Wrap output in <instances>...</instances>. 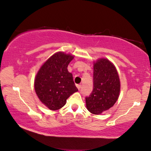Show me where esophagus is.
<instances>
[{
    "mask_svg": "<svg viewBox=\"0 0 151 151\" xmlns=\"http://www.w3.org/2000/svg\"><path fill=\"white\" fill-rule=\"evenodd\" d=\"M76 86H77V88H78V89L79 90H80L81 87V84H77V85H76Z\"/></svg>",
    "mask_w": 151,
    "mask_h": 151,
    "instance_id": "1",
    "label": "esophagus"
}]
</instances>
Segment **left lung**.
<instances>
[{
	"label": "left lung",
	"mask_w": 151,
	"mask_h": 151,
	"mask_svg": "<svg viewBox=\"0 0 151 151\" xmlns=\"http://www.w3.org/2000/svg\"><path fill=\"white\" fill-rule=\"evenodd\" d=\"M93 71V89L86 97V105L91 113L99 114L112 107L118 99L120 78L115 67L106 59L97 61Z\"/></svg>",
	"instance_id": "8db88e82"
}]
</instances>
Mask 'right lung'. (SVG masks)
Returning <instances> with one entry per match:
<instances>
[{"label":"right lung","instance_id":"obj_1","mask_svg":"<svg viewBox=\"0 0 151 151\" xmlns=\"http://www.w3.org/2000/svg\"><path fill=\"white\" fill-rule=\"evenodd\" d=\"M73 56L59 52L50 56L36 76L34 88L41 102L50 110H58L78 89L68 66Z\"/></svg>","mask_w":151,"mask_h":151}]
</instances>
